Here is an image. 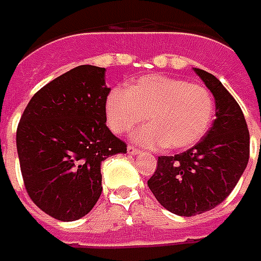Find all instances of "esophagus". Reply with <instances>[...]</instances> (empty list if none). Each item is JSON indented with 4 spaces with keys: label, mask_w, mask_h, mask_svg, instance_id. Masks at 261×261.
Returning a JSON list of instances; mask_svg holds the SVG:
<instances>
[{
    "label": "esophagus",
    "mask_w": 261,
    "mask_h": 261,
    "mask_svg": "<svg viewBox=\"0 0 261 261\" xmlns=\"http://www.w3.org/2000/svg\"><path fill=\"white\" fill-rule=\"evenodd\" d=\"M127 153H129V154H139L140 150L139 149H136V147H134V146H127Z\"/></svg>",
    "instance_id": "esophagus-1"
}]
</instances>
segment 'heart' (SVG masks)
Returning <instances> with one entry per match:
<instances>
[{
    "label": "heart",
    "instance_id": "1",
    "mask_svg": "<svg viewBox=\"0 0 261 261\" xmlns=\"http://www.w3.org/2000/svg\"><path fill=\"white\" fill-rule=\"evenodd\" d=\"M214 98L204 86L167 75H146L127 91L114 90L105 104L108 125L125 134L143 119L150 122L134 139L149 147L186 149L208 130L214 116Z\"/></svg>",
    "mask_w": 261,
    "mask_h": 261
}]
</instances>
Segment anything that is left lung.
Here are the masks:
<instances>
[{
	"label": "left lung",
	"mask_w": 261,
	"mask_h": 261,
	"mask_svg": "<svg viewBox=\"0 0 261 261\" xmlns=\"http://www.w3.org/2000/svg\"><path fill=\"white\" fill-rule=\"evenodd\" d=\"M215 98L216 118L202 139L174 156H160L147 180L156 199L175 215L193 216L215 208L232 193L250 153L245 115L222 83L194 68Z\"/></svg>",
	"instance_id": "8db88e82"
}]
</instances>
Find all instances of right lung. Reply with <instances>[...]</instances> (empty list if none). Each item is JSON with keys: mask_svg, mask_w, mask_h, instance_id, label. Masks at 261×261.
Masks as SVG:
<instances>
[{"mask_svg": "<svg viewBox=\"0 0 261 261\" xmlns=\"http://www.w3.org/2000/svg\"><path fill=\"white\" fill-rule=\"evenodd\" d=\"M105 68L79 66L42 87L16 129L28 195L55 219L77 221L102 193L101 163L126 153L107 126Z\"/></svg>", "mask_w": 261, "mask_h": 261, "instance_id": "right-lung-1", "label": "right lung"}]
</instances>
